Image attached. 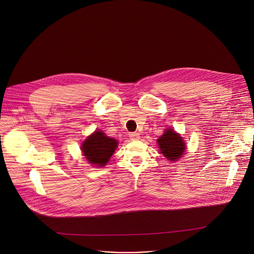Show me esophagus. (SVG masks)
<instances>
[{
	"label": "esophagus",
	"instance_id": "1",
	"mask_svg": "<svg viewBox=\"0 0 254 254\" xmlns=\"http://www.w3.org/2000/svg\"><path fill=\"white\" fill-rule=\"evenodd\" d=\"M129 137H130V139L131 140H137V139H139V133L138 132H130L129 133Z\"/></svg>",
	"mask_w": 254,
	"mask_h": 254
}]
</instances>
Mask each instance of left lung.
<instances>
[{"instance_id":"1","label":"left lung","mask_w":254,"mask_h":254,"mask_svg":"<svg viewBox=\"0 0 254 254\" xmlns=\"http://www.w3.org/2000/svg\"><path fill=\"white\" fill-rule=\"evenodd\" d=\"M157 141L161 154H163L168 161L176 162L180 160L186 151L184 139L173 128H167Z\"/></svg>"}]
</instances>
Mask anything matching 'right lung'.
Instances as JSON below:
<instances>
[{"instance_id": "add662e5", "label": "right lung", "mask_w": 254, "mask_h": 254, "mask_svg": "<svg viewBox=\"0 0 254 254\" xmlns=\"http://www.w3.org/2000/svg\"><path fill=\"white\" fill-rule=\"evenodd\" d=\"M118 143L116 138L105 135L101 130H95L82 142L81 151L89 164L103 167L115 153Z\"/></svg>"}]
</instances>
